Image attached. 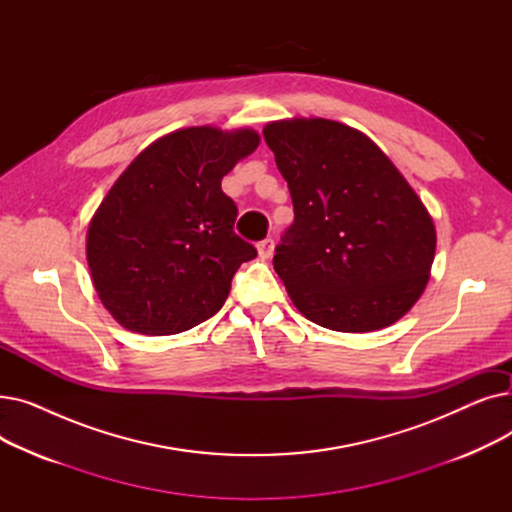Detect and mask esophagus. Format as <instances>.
<instances>
[{
    "label": "esophagus",
    "mask_w": 512,
    "mask_h": 512,
    "mask_svg": "<svg viewBox=\"0 0 512 512\" xmlns=\"http://www.w3.org/2000/svg\"><path fill=\"white\" fill-rule=\"evenodd\" d=\"M257 251H259V257L261 259H267V257H272V253H274V238H263L259 245H257Z\"/></svg>",
    "instance_id": "esophagus-1"
}]
</instances>
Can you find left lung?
<instances>
[{
    "instance_id": "8db88e82",
    "label": "left lung",
    "mask_w": 512,
    "mask_h": 512,
    "mask_svg": "<svg viewBox=\"0 0 512 512\" xmlns=\"http://www.w3.org/2000/svg\"><path fill=\"white\" fill-rule=\"evenodd\" d=\"M263 139L294 207L274 270L313 324L392 326L421 297L436 228L417 193L363 132L324 118L270 122Z\"/></svg>"
}]
</instances>
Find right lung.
I'll list each match as a JSON object with an SVG mask.
<instances>
[{"label":"right lung","mask_w":512,"mask_h":512,"mask_svg":"<svg viewBox=\"0 0 512 512\" xmlns=\"http://www.w3.org/2000/svg\"><path fill=\"white\" fill-rule=\"evenodd\" d=\"M257 145L251 128H182L122 172L87 232L93 286L118 324L168 336L222 309L240 263L257 257L234 232L222 178Z\"/></svg>","instance_id":"add662e5"}]
</instances>
